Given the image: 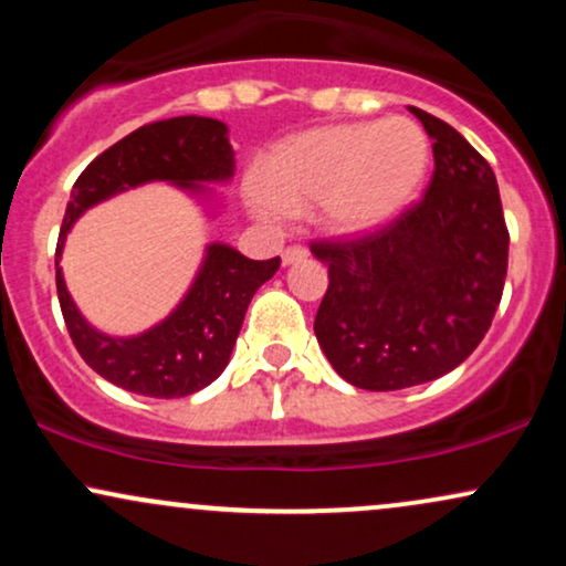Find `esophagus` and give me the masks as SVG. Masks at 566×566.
I'll return each mask as SVG.
<instances>
[{
  "label": "esophagus",
  "instance_id": "34e87169",
  "mask_svg": "<svg viewBox=\"0 0 566 566\" xmlns=\"http://www.w3.org/2000/svg\"><path fill=\"white\" fill-rule=\"evenodd\" d=\"M305 258H308V250H305V247H301V244H292V247H287V250L282 252V263L284 265L301 263V261H305Z\"/></svg>",
  "mask_w": 566,
  "mask_h": 566
}]
</instances>
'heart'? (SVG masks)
Wrapping results in <instances>:
<instances>
[{"mask_svg": "<svg viewBox=\"0 0 566 566\" xmlns=\"http://www.w3.org/2000/svg\"><path fill=\"white\" fill-rule=\"evenodd\" d=\"M428 167L431 143L405 116L305 129L263 159L250 205L265 223L316 207L324 231L365 237L405 216Z\"/></svg>", "mask_w": 566, "mask_h": 566, "instance_id": "b5f03b06", "label": "heart"}]
</instances>
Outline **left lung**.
I'll return each instance as SVG.
<instances>
[{
  "mask_svg": "<svg viewBox=\"0 0 566 566\" xmlns=\"http://www.w3.org/2000/svg\"><path fill=\"white\" fill-rule=\"evenodd\" d=\"M433 140L426 197L386 229L314 242L329 287L316 340L350 386L399 391L463 365L503 297L509 229L492 167L458 129L409 106Z\"/></svg>",
  "mask_w": 566,
  "mask_h": 566,
  "instance_id": "obj_1",
  "label": "left lung"
}]
</instances>
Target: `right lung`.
Here are the masks:
<instances>
[{"mask_svg":"<svg viewBox=\"0 0 566 566\" xmlns=\"http://www.w3.org/2000/svg\"><path fill=\"white\" fill-rule=\"evenodd\" d=\"M231 175L229 127L207 116H175L129 133L76 178L57 237L55 287L71 340L101 378L154 399H178L210 386L229 365L252 295L282 261H250L229 244H210L191 290L167 319L140 335L112 337L84 319L63 282L57 263L71 226L97 201L151 180L207 193L201 184H226Z\"/></svg>","mask_w":566,"mask_h":566,"instance_id":"obj_1","label":"right lung"}]
</instances>
